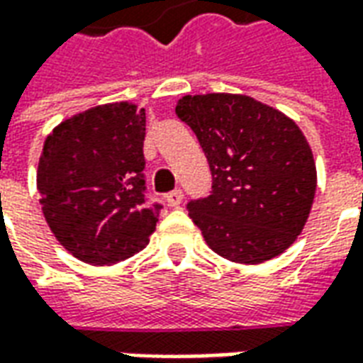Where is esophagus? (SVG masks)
I'll use <instances>...</instances> for the list:
<instances>
[{
    "mask_svg": "<svg viewBox=\"0 0 363 363\" xmlns=\"http://www.w3.org/2000/svg\"><path fill=\"white\" fill-rule=\"evenodd\" d=\"M182 198H184V194H182V190H173V192H169L167 194V202H169V206H181Z\"/></svg>",
    "mask_w": 363,
    "mask_h": 363,
    "instance_id": "esophagus-1",
    "label": "esophagus"
}]
</instances>
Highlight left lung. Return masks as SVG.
<instances>
[{"label": "left lung", "instance_id": "8db88e82", "mask_svg": "<svg viewBox=\"0 0 363 363\" xmlns=\"http://www.w3.org/2000/svg\"><path fill=\"white\" fill-rule=\"evenodd\" d=\"M174 112L196 134L212 171V194L189 204L208 247L239 264L281 255L303 231L317 189L299 126L233 93L184 95Z\"/></svg>", "mask_w": 363, "mask_h": 363}]
</instances>
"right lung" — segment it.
Instances as JSON below:
<instances>
[{
  "label": "right lung",
  "mask_w": 363,
  "mask_h": 363,
  "mask_svg": "<svg viewBox=\"0 0 363 363\" xmlns=\"http://www.w3.org/2000/svg\"><path fill=\"white\" fill-rule=\"evenodd\" d=\"M145 111L99 104L64 120L44 142L36 189L60 245L93 267L142 251L155 231L157 204L143 181Z\"/></svg>",
  "instance_id": "obj_1"
}]
</instances>
